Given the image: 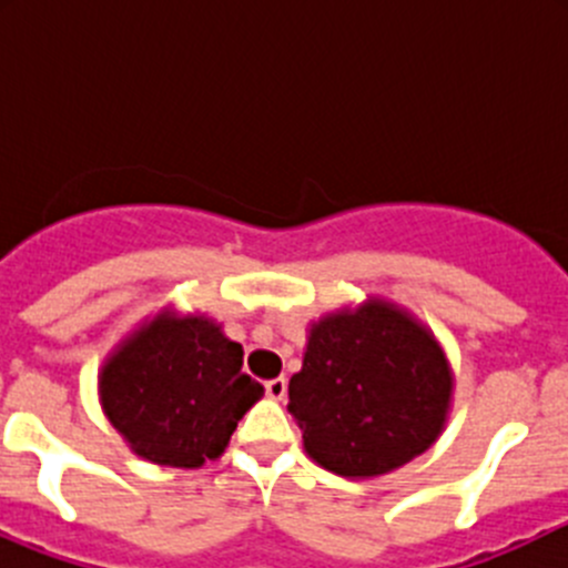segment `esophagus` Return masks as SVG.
<instances>
[{
	"label": "esophagus",
	"instance_id": "esophagus-1",
	"mask_svg": "<svg viewBox=\"0 0 568 568\" xmlns=\"http://www.w3.org/2000/svg\"><path fill=\"white\" fill-rule=\"evenodd\" d=\"M285 393H288V382H285V376H277V379L266 382V395L272 400H283Z\"/></svg>",
	"mask_w": 568,
	"mask_h": 568
}]
</instances>
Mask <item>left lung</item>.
Returning a JSON list of instances; mask_svg holds the SVG:
<instances>
[{
    "instance_id": "1",
    "label": "left lung",
    "mask_w": 568,
    "mask_h": 568,
    "mask_svg": "<svg viewBox=\"0 0 568 568\" xmlns=\"http://www.w3.org/2000/svg\"><path fill=\"white\" fill-rule=\"evenodd\" d=\"M450 390L432 332L390 302L368 300L311 326L305 363L288 382V412L313 462L371 478L432 448Z\"/></svg>"
}]
</instances>
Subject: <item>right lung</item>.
Instances as JSON below:
<instances>
[{
    "instance_id": "obj_1",
    "label": "right lung",
    "mask_w": 568,
    "mask_h": 568,
    "mask_svg": "<svg viewBox=\"0 0 568 568\" xmlns=\"http://www.w3.org/2000/svg\"><path fill=\"white\" fill-rule=\"evenodd\" d=\"M242 363V343L214 321L164 311L106 359L101 404L136 456L200 467L225 454L244 412L263 395Z\"/></svg>"
}]
</instances>
